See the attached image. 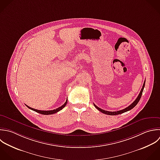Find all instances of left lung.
<instances>
[{
    "label": "left lung",
    "mask_w": 160,
    "mask_h": 160,
    "mask_svg": "<svg viewBox=\"0 0 160 160\" xmlns=\"http://www.w3.org/2000/svg\"><path fill=\"white\" fill-rule=\"evenodd\" d=\"M145 82H144V83H143V87H142V90H141V91H140V93H139L138 97L136 98V100H135L130 105H129L128 107H127V108H125V109H123V110H122L117 111V112H109V111H106V110H102V109L100 108L99 107H98L97 106H96L94 103H93V105H94V106L95 107V108H96L97 109H98L100 112H101L102 113H105V114H106V115H119V114H122V113H125V112H128V111L132 110V108H133L137 105V103H138V102L140 101V98H141V97H142V93H143V89H144V87H145Z\"/></svg>",
    "instance_id": "8db88e82"
}]
</instances>
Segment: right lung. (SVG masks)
I'll list each match as a JSON object with an SVG mask.
<instances>
[{"mask_svg":"<svg viewBox=\"0 0 160 160\" xmlns=\"http://www.w3.org/2000/svg\"><path fill=\"white\" fill-rule=\"evenodd\" d=\"M67 100H66L65 103L63 105H62L60 107H59V108H57V109L53 110H48V111L38 110H37V109L32 108H31V107H28V106H27V105H26L29 109H30V110H33V111H35V112H37V113H40V114H42V115H52V114L55 113L59 112L60 110H61L62 109H63V108L65 107V105H67Z\"/></svg>","mask_w":160,"mask_h":160,"instance_id":"1","label":"right lung"}]
</instances>
